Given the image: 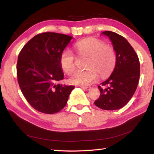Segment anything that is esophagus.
Here are the masks:
<instances>
[{
    "instance_id": "1",
    "label": "esophagus",
    "mask_w": 154,
    "mask_h": 154,
    "mask_svg": "<svg viewBox=\"0 0 154 154\" xmlns=\"http://www.w3.org/2000/svg\"><path fill=\"white\" fill-rule=\"evenodd\" d=\"M82 88L85 90H89L90 89V87H86V86H82Z\"/></svg>"
}]
</instances>
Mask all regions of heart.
<instances>
[{"label": "heart", "instance_id": "b5f03b06", "mask_svg": "<svg viewBox=\"0 0 154 154\" xmlns=\"http://www.w3.org/2000/svg\"><path fill=\"white\" fill-rule=\"evenodd\" d=\"M75 50L79 56L88 57L85 70H78L72 75L70 82L72 84L86 86L97 79L107 77L113 71L116 63L114 48L102 40L90 37L77 41ZM75 56L71 51L65 49L60 56V64L63 71L71 75L75 69Z\"/></svg>", "mask_w": 154, "mask_h": 154}]
</instances>
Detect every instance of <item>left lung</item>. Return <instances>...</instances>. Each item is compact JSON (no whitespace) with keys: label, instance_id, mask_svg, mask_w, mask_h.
Masks as SVG:
<instances>
[{"label":"left lung","instance_id":"obj_1","mask_svg":"<svg viewBox=\"0 0 154 154\" xmlns=\"http://www.w3.org/2000/svg\"><path fill=\"white\" fill-rule=\"evenodd\" d=\"M102 34L111 41L116 53V63L113 72L101 83L106 89L98 86L100 95L94 104L104 110H116L129 102L137 90L140 77V62L133 48L124 36L111 31Z\"/></svg>","mask_w":154,"mask_h":154}]
</instances>
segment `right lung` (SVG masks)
Wrapping results in <instances>:
<instances>
[{
    "label": "right lung",
    "instance_id": "right-lung-1",
    "mask_svg": "<svg viewBox=\"0 0 154 154\" xmlns=\"http://www.w3.org/2000/svg\"><path fill=\"white\" fill-rule=\"evenodd\" d=\"M72 37L56 32H43L34 36L18 56L17 76L21 91L36 111L52 114L66 105L74 89L59 84L64 79L60 56Z\"/></svg>",
    "mask_w": 154,
    "mask_h": 154
}]
</instances>
